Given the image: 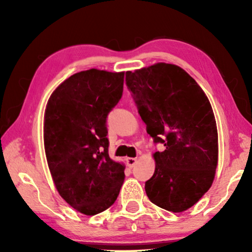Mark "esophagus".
<instances>
[{
  "instance_id": "34e87169",
  "label": "esophagus",
  "mask_w": 252,
  "mask_h": 252,
  "mask_svg": "<svg viewBox=\"0 0 252 252\" xmlns=\"http://www.w3.org/2000/svg\"><path fill=\"white\" fill-rule=\"evenodd\" d=\"M126 163H127V166L132 168V167H134V165L137 163V159H136V158H133V157L126 158Z\"/></svg>"
}]
</instances>
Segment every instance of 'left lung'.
Returning <instances> with one entry per match:
<instances>
[{
    "mask_svg": "<svg viewBox=\"0 0 252 252\" xmlns=\"http://www.w3.org/2000/svg\"><path fill=\"white\" fill-rule=\"evenodd\" d=\"M147 132L165 150L153 155L156 167L146 182L154 204L184 212L196 204L215 180L218 130L203 89L184 68L157 63L126 72Z\"/></svg>",
    "mask_w": 252,
    "mask_h": 252,
    "instance_id": "obj_1",
    "label": "left lung"
}]
</instances>
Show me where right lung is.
<instances>
[{"instance_id": "add662e5", "label": "right lung", "mask_w": 252, "mask_h": 252, "mask_svg": "<svg viewBox=\"0 0 252 252\" xmlns=\"http://www.w3.org/2000/svg\"><path fill=\"white\" fill-rule=\"evenodd\" d=\"M124 75L78 72L55 89L44 111V151L55 187L86 216L110 208L125 179V165L109 157L106 137V116L122 97Z\"/></svg>"}]
</instances>
